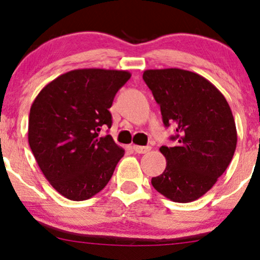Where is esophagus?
<instances>
[{
  "instance_id": "1",
  "label": "esophagus",
  "mask_w": 260,
  "mask_h": 260,
  "mask_svg": "<svg viewBox=\"0 0 260 260\" xmlns=\"http://www.w3.org/2000/svg\"><path fill=\"white\" fill-rule=\"evenodd\" d=\"M134 151H136L137 154H145L150 150V147H143V145H134L133 147Z\"/></svg>"
}]
</instances>
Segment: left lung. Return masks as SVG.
<instances>
[{
  "label": "left lung",
  "mask_w": 260,
  "mask_h": 260,
  "mask_svg": "<svg viewBox=\"0 0 260 260\" xmlns=\"http://www.w3.org/2000/svg\"><path fill=\"white\" fill-rule=\"evenodd\" d=\"M143 79L173 125L175 147L162 145L167 167L151 184L174 202L198 200L225 173L236 151L237 129L223 94L200 74L181 69L147 70Z\"/></svg>",
  "instance_id": "8db88e82"
}]
</instances>
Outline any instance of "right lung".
Returning <instances> with one entry per match:
<instances>
[{
	"label": "right lung",
	"mask_w": 260,
	"mask_h": 260,
	"mask_svg": "<svg viewBox=\"0 0 260 260\" xmlns=\"http://www.w3.org/2000/svg\"><path fill=\"white\" fill-rule=\"evenodd\" d=\"M130 77L127 71L73 70L46 85L31 104V152L48 182L69 200L99 193L124 156V149L99 131L111 127L109 109Z\"/></svg>",
	"instance_id": "add662e5"
}]
</instances>
